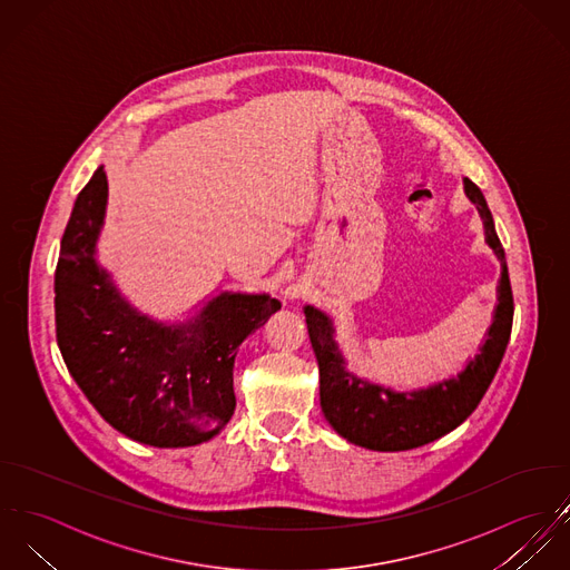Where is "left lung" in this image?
<instances>
[{"label":"left lung","mask_w":570,"mask_h":570,"mask_svg":"<svg viewBox=\"0 0 570 570\" xmlns=\"http://www.w3.org/2000/svg\"><path fill=\"white\" fill-rule=\"evenodd\" d=\"M464 194L482 218L487 244L502 262V277L489 337L480 345V354H475L458 376L414 392H394L363 381L345 370L342 352L333 337L335 328L331 317L313 306L304 308L320 363L322 412L340 436L358 448L405 452L450 434L478 407L500 367L513 326V293L504 248L482 191L469 178H464Z\"/></svg>","instance_id":"8db88e82"}]
</instances>
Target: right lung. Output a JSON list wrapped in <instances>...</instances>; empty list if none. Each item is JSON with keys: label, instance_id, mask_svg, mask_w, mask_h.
<instances>
[{"label": "right lung", "instance_id": "right-lung-1", "mask_svg": "<svg viewBox=\"0 0 570 570\" xmlns=\"http://www.w3.org/2000/svg\"><path fill=\"white\" fill-rule=\"evenodd\" d=\"M104 167L77 196L55 271L57 343L97 412L131 441L191 448L233 416V363L242 342L282 306L268 295L223 293L194 322L163 326L131 308L97 259L106 218Z\"/></svg>", "mask_w": 570, "mask_h": 570}]
</instances>
